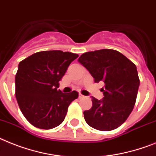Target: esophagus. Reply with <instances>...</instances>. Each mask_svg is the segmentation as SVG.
I'll return each mask as SVG.
<instances>
[{
  "instance_id": "34e87169",
  "label": "esophagus",
  "mask_w": 156,
  "mask_h": 156,
  "mask_svg": "<svg viewBox=\"0 0 156 156\" xmlns=\"http://www.w3.org/2000/svg\"><path fill=\"white\" fill-rule=\"evenodd\" d=\"M78 98H85V96L82 95V94H78Z\"/></svg>"
}]
</instances>
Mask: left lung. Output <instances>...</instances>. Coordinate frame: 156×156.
<instances>
[{"mask_svg":"<svg viewBox=\"0 0 156 156\" xmlns=\"http://www.w3.org/2000/svg\"><path fill=\"white\" fill-rule=\"evenodd\" d=\"M78 62L95 82H102L103 98L91 97L92 107L85 111L90 126L102 131L118 128L126 120L135 106L140 79L137 68L123 54L114 49H99L82 54Z\"/></svg>","mask_w":156,"mask_h":156,"instance_id":"left-lung-1","label":"left lung"}]
</instances>
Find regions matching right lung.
I'll use <instances>...</instances> for the list:
<instances>
[{
    "label": "right lung",
    "mask_w": 156,
    "mask_h": 156,
    "mask_svg": "<svg viewBox=\"0 0 156 156\" xmlns=\"http://www.w3.org/2000/svg\"><path fill=\"white\" fill-rule=\"evenodd\" d=\"M78 55L62 50L37 52L21 61L15 77L16 98L23 115L33 126L52 129L65 119L68 107L78 93L58 88L69 64Z\"/></svg>",
    "instance_id": "obj_1"
}]
</instances>
